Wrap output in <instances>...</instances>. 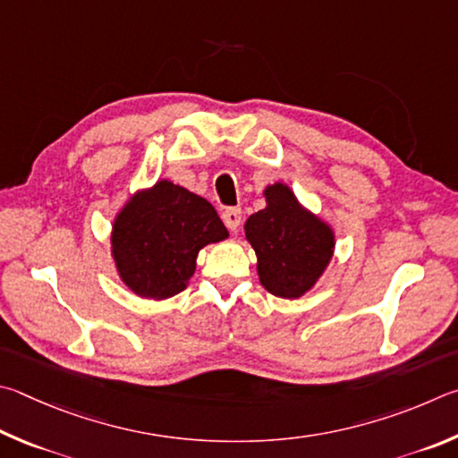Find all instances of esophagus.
Here are the masks:
<instances>
[{"instance_id": "obj_1", "label": "esophagus", "mask_w": 458, "mask_h": 458, "mask_svg": "<svg viewBox=\"0 0 458 458\" xmlns=\"http://www.w3.org/2000/svg\"><path fill=\"white\" fill-rule=\"evenodd\" d=\"M221 216L229 231H237L239 225H242V211H239V208H225Z\"/></svg>"}]
</instances>
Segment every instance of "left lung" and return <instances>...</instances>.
Listing matches in <instances>:
<instances>
[{"instance_id":"obj_1","label":"left lung","mask_w":458,"mask_h":458,"mask_svg":"<svg viewBox=\"0 0 458 458\" xmlns=\"http://www.w3.org/2000/svg\"><path fill=\"white\" fill-rule=\"evenodd\" d=\"M266 208L245 221V239L258 255L259 284L271 295L298 300L316 287L335 251L334 227L300 203L285 182L263 189Z\"/></svg>"}]
</instances>
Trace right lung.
Masks as SVG:
<instances>
[{
    "instance_id": "right-lung-1",
    "label": "right lung",
    "mask_w": 458,
    "mask_h": 458,
    "mask_svg": "<svg viewBox=\"0 0 458 458\" xmlns=\"http://www.w3.org/2000/svg\"><path fill=\"white\" fill-rule=\"evenodd\" d=\"M227 237L207 199L160 179L120 207L112 221L110 255L128 290L163 301L187 290L199 251Z\"/></svg>"
}]
</instances>
